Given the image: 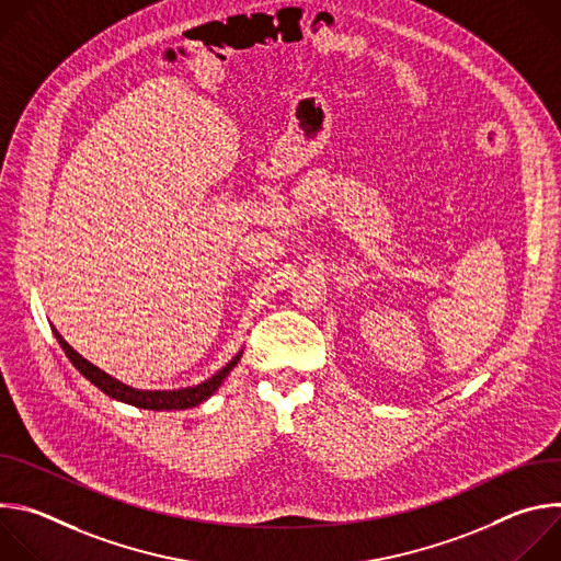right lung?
<instances>
[{"label":"right lung","mask_w":561,"mask_h":561,"mask_svg":"<svg viewBox=\"0 0 561 561\" xmlns=\"http://www.w3.org/2000/svg\"><path fill=\"white\" fill-rule=\"evenodd\" d=\"M53 335L59 342L66 357L70 359V364L79 373H82L91 383H95L108 397L117 399V402H124V404H130V407L144 409V411H186V409H193V407L206 402V399L221 386V381L228 377V373L234 368V364L244 353V351H239L226 366H221L215 375H210L208 379H204L197 386H186V388H178V390H141V388H133V386L111 377L108 373H104L102 368H98L95 364L84 359L57 333L55 327H53Z\"/></svg>","instance_id":"right-lung-1"}]
</instances>
